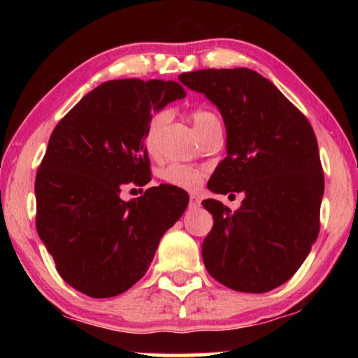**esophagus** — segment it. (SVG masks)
<instances>
[{
  "instance_id": "1",
  "label": "esophagus",
  "mask_w": 358,
  "mask_h": 358,
  "mask_svg": "<svg viewBox=\"0 0 358 358\" xmlns=\"http://www.w3.org/2000/svg\"><path fill=\"white\" fill-rule=\"evenodd\" d=\"M201 205V199L197 196H189V208H197Z\"/></svg>"
}]
</instances>
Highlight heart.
I'll return each mask as SVG.
<instances>
[{
  "label": "heart",
  "instance_id": "1",
  "mask_svg": "<svg viewBox=\"0 0 358 358\" xmlns=\"http://www.w3.org/2000/svg\"><path fill=\"white\" fill-rule=\"evenodd\" d=\"M189 117H191L194 129H196L199 137H201L208 128H211V126L220 123L217 115L210 112V110H205V108H197V110L191 112ZM166 121H167L166 112L155 113L148 121L147 131H145V147H147L150 155H155L156 138ZM159 177L164 180L167 185H172L175 187H181V189L192 191V189H196L199 185H201V181L203 178V171L202 169L194 167V166L171 164V166L162 169V171L159 172Z\"/></svg>",
  "mask_w": 358,
  "mask_h": 358
}]
</instances>
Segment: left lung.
<instances>
[{"mask_svg":"<svg viewBox=\"0 0 358 358\" xmlns=\"http://www.w3.org/2000/svg\"><path fill=\"white\" fill-rule=\"evenodd\" d=\"M180 82L220 108L227 156L208 181L216 194L245 192L237 211L208 199L213 227L202 243L208 273L240 292L262 294L295 275L320 227L324 171L310 121L259 72L201 69Z\"/></svg>","mask_w":358,"mask_h":358,"instance_id":"8db88e82","label":"left lung"}]
</instances>
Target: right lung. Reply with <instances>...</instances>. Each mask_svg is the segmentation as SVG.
Returning a JSON list of instances; mask_svg holds the SVG:
<instances>
[{"label": "right lung", "instance_id": "obj_1", "mask_svg": "<svg viewBox=\"0 0 358 358\" xmlns=\"http://www.w3.org/2000/svg\"><path fill=\"white\" fill-rule=\"evenodd\" d=\"M185 96L173 80H108L53 129L36 173V229L78 292L108 299L134 286L186 210L187 192L171 185L120 199L121 185L151 180L145 131L153 112Z\"/></svg>", "mask_w": 358, "mask_h": 358}]
</instances>
